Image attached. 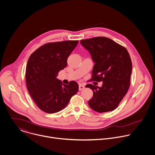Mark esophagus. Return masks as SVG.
<instances>
[{
	"instance_id": "1",
	"label": "esophagus",
	"mask_w": 155,
	"mask_h": 155,
	"mask_svg": "<svg viewBox=\"0 0 155 155\" xmlns=\"http://www.w3.org/2000/svg\"><path fill=\"white\" fill-rule=\"evenodd\" d=\"M84 85H83V84H80V85H79V87H78L79 91L83 90L84 89Z\"/></svg>"
}]
</instances>
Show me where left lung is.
<instances>
[{"label":"left lung","instance_id":"left-lung-1","mask_svg":"<svg viewBox=\"0 0 155 155\" xmlns=\"http://www.w3.org/2000/svg\"><path fill=\"white\" fill-rule=\"evenodd\" d=\"M81 45L89 51L94 62L92 80L101 81V87L88 84L93 96L88 105L102 113L116 109L126 94L130 85L132 62L127 50L104 37L81 40Z\"/></svg>","mask_w":155,"mask_h":155}]
</instances>
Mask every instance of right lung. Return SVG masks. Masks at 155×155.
Masks as SVG:
<instances>
[{"mask_svg":"<svg viewBox=\"0 0 155 155\" xmlns=\"http://www.w3.org/2000/svg\"><path fill=\"white\" fill-rule=\"evenodd\" d=\"M78 43L68 40L48 43L29 57L26 69L28 91L37 107L48 114L64 108L78 91L75 81L65 84L56 77L67 65V60Z\"/></svg>","mask_w":155,"mask_h":155,"instance_id":"add662e5","label":"right lung"}]
</instances>
